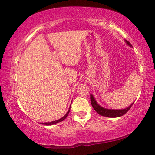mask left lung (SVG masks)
Returning a JSON list of instances; mask_svg holds the SVG:
<instances>
[{
	"mask_svg": "<svg viewBox=\"0 0 155 155\" xmlns=\"http://www.w3.org/2000/svg\"><path fill=\"white\" fill-rule=\"evenodd\" d=\"M126 42L127 43L128 45L131 46V44L127 40H126ZM90 100H91V103H92V105L93 108L94 109L97 113L98 114H100V115H102V116H105V117H109V118H117V117H120L126 114L127 112L131 109V106L133 105L134 103H132L129 107H128L126 109H123V110H111V109H106V108H104L101 107L100 105H99L97 104V102H96V100H94V97L92 94H90Z\"/></svg>",
	"mask_w": 155,
	"mask_h": 155,
	"instance_id": "1",
	"label": "left lung"
}]
</instances>
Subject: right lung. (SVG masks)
<instances>
[{
    "label": "right lung",
    "instance_id": "obj_1",
    "mask_svg": "<svg viewBox=\"0 0 155 155\" xmlns=\"http://www.w3.org/2000/svg\"><path fill=\"white\" fill-rule=\"evenodd\" d=\"M70 108H71V107H70ZM70 108H69V110H68V111L67 112L66 114L63 117V118H61V119H59V120H55V121H52V122H50V123H42V124L46 125V126H50V125H53V124H57V123L61 122V121H63V120H65V119L66 118V117L68 116V113H69V112H70Z\"/></svg>",
    "mask_w": 155,
    "mask_h": 155
}]
</instances>
